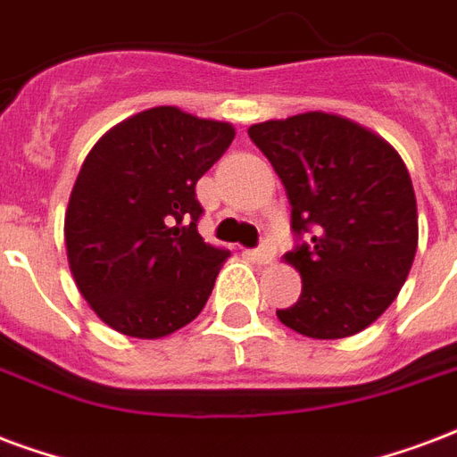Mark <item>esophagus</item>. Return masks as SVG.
<instances>
[{
	"mask_svg": "<svg viewBox=\"0 0 457 457\" xmlns=\"http://www.w3.org/2000/svg\"><path fill=\"white\" fill-rule=\"evenodd\" d=\"M250 257L255 260V262H260V265H270L274 260V250L272 245H267V243H262L260 248L250 250Z\"/></svg>",
	"mask_w": 457,
	"mask_h": 457,
	"instance_id": "34e87169",
	"label": "esophagus"
}]
</instances>
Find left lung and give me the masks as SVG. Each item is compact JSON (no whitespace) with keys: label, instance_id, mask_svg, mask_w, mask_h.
<instances>
[{"label":"left lung","instance_id":"8db88e82","mask_svg":"<svg viewBox=\"0 0 457 457\" xmlns=\"http://www.w3.org/2000/svg\"><path fill=\"white\" fill-rule=\"evenodd\" d=\"M248 135L287 190L294 233L311 238L284 255L303 289L277 318L313 339L366 330L397 298L420 241L404 161L383 137L332 112L267 120Z\"/></svg>","mask_w":457,"mask_h":457}]
</instances>
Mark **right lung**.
<instances>
[{"instance_id": "obj_1", "label": "right lung", "mask_w": 457, "mask_h": 457, "mask_svg": "<svg viewBox=\"0 0 457 457\" xmlns=\"http://www.w3.org/2000/svg\"><path fill=\"white\" fill-rule=\"evenodd\" d=\"M233 137L228 122L159 105L122 120L88 151L64 243L77 289L108 328L159 339L202 313L231 253L197 233L195 185Z\"/></svg>"}]
</instances>
